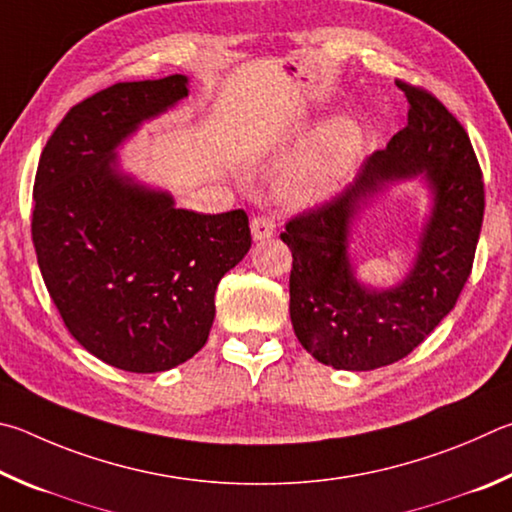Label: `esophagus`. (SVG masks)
Instances as JSON below:
<instances>
[{"label":"esophagus","instance_id":"1","mask_svg":"<svg viewBox=\"0 0 512 512\" xmlns=\"http://www.w3.org/2000/svg\"><path fill=\"white\" fill-rule=\"evenodd\" d=\"M274 233H276V224L272 222V218H267V215H256V218L251 220V238L256 242L270 240Z\"/></svg>","mask_w":512,"mask_h":512}]
</instances>
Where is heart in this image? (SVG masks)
Segmentation results:
<instances>
[{"label": "heart", "mask_w": 512, "mask_h": 512, "mask_svg": "<svg viewBox=\"0 0 512 512\" xmlns=\"http://www.w3.org/2000/svg\"><path fill=\"white\" fill-rule=\"evenodd\" d=\"M362 152V132L353 121L333 119L294 143L285 193L294 202L326 197L351 175Z\"/></svg>", "instance_id": "b5f03b06"}]
</instances>
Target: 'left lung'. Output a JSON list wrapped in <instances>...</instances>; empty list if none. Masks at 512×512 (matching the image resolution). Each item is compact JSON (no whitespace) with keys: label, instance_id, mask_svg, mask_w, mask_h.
Segmentation results:
<instances>
[{"label":"left lung","instance_id":"obj_1","mask_svg":"<svg viewBox=\"0 0 512 512\" xmlns=\"http://www.w3.org/2000/svg\"><path fill=\"white\" fill-rule=\"evenodd\" d=\"M409 103L407 125L364 161L355 182L319 209L285 224L292 251L290 319L317 362L371 371L407 357L468 281L483 222V179L468 132L425 89L396 80ZM423 178L433 206L410 274L378 291L356 279L347 240L361 206L389 185Z\"/></svg>","mask_w":512,"mask_h":512}]
</instances>
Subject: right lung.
Returning a JSON list of instances; mask_svg holds the SVG:
<instances>
[{"instance_id":"1","label":"right lung","mask_w":512,"mask_h":512,"mask_svg":"<svg viewBox=\"0 0 512 512\" xmlns=\"http://www.w3.org/2000/svg\"><path fill=\"white\" fill-rule=\"evenodd\" d=\"M188 96L182 74L116 83L71 107L42 150L31 233L76 342L105 364L159 373L209 339L215 290L251 247L242 209L204 215L123 173L116 148Z\"/></svg>"}]
</instances>
